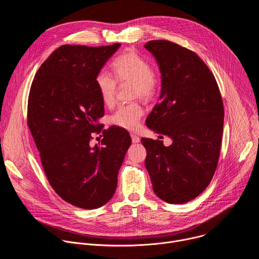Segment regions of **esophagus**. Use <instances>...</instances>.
Masks as SVG:
<instances>
[{"instance_id": "34e87169", "label": "esophagus", "mask_w": 259, "mask_h": 259, "mask_svg": "<svg viewBox=\"0 0 259 259\" xmlns=\"http://www.w3.org/2000/svg\"><path fill=\"white\" fill-rule=\"evenodd\" d=\"M131 139H132L133 143H138L140 141V138L135 134H131Z\"/></svg>"}]
</instances>
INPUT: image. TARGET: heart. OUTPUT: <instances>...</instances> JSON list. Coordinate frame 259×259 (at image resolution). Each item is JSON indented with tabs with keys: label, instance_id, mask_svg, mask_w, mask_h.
<instances>
[{
	"label": "heart",
	"instance_id": "heart-1",
	"mask_svg": "<svg viewBox=\"0 0 259 259\" xmlns=\"http://www.w3.org/2000/svg\"><path fill=\"white\" fill-rule=\"evenodd\" d=\"M115 77L121 84L131 83L133 97L149 100L154 97L158 88V80L151 64L134 51H127L118 56L112 63ZM95 86L104 105L112 106L116 100L117 81L106 70L99 71L95 78ZM143 114L137 103L120 105L110 116V123L114 126L134 130L139 126Z\"/></svg>",
	"mask_w": 259,
	"mask_h": 259
}]
</instances>
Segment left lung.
Wrapping results in <instances>:
<instances>
[{
  "instance_id": "1",
  "label": "left lung",
  "mask_w": 259,
  "mask_h": 259,
  "mask_svg": "<svg viewBox=\"0 0 259 259\" xmlns=\"http://www.w3.org/2000/svg\"><path fill=\"white\" fill-rule=\"evenodd\" d=\"M161 72L160 101L146 126L169 136L172 144L142 138L144 161L153 190L169 204L198 197L217 167L225 110L218 85L205 62L175 43L156 40L144 45Z\"/></svg>"
}]
</instances>
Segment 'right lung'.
<instances>
[{
    "label": "right lung",
    "instance_id": "obj_1",
    "mask_svg": "<svg viewBox=\"0 0 259 259\" xmlns=\"http://www.w3.org/2000/svg\"><path fill=\"white\" fill-rule=\"evenodd\" d=\"M120 46L63 45L42 63L29 91L27 125L46 176L61 199L83 209L112 199L131 144L117 127L102 132L101 145L90 144L104 115L95 78Z\"/></svg>",
    "mask_w": 259,
    "mask_h": 259
}]
</instances>
